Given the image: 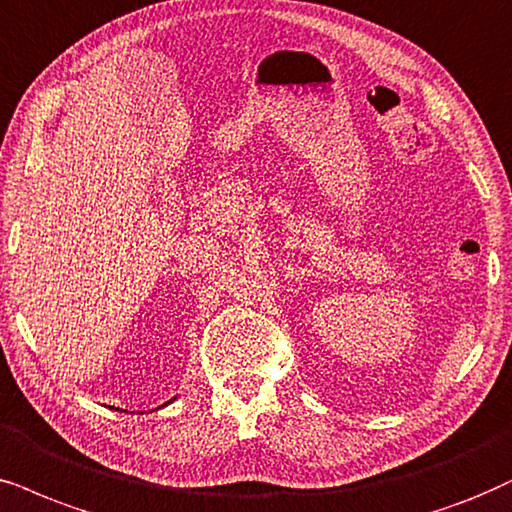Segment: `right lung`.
<instances>
[{
    "label": "right lung",
    "instance_id": "add662e5",
    "mask_svg": "<svg viewBox=\"0 0 512 512\" xmlns=\"http://www.w3.org/2000/svg\"><path fill=\"white\" fill-rule=\"evenodd\" d=\"M172 401V399H170ZM170 401H167V404H170ZM167 404H163V406H167ZM118 411H122V409H118Z\"/></svg>",
    "mask_w": 512,
    "mask_h": 512
}]
</instances>
